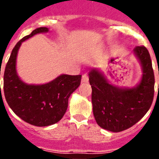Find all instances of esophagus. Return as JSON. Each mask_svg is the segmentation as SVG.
Instances as JSON below:
<instances>
[{"label": "esophagus", "mask_w": 159, "mask_h": 159, "mask_svg": "<svg viewBox=\"0 0 159 159\" xmlns=\"http://www.w3.org/2000/svg\"><path fill=\"white\" fill-rule=\"evenodd\" d=\"M88 82V76L87 74H83L82 77V82Z\"/></svg>", "instance_id": "obj_1"}]
</instances>
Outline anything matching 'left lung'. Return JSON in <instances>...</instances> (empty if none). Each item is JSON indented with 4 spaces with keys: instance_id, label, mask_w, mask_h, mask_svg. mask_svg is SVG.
Segmentation results:
<instances>
[{
    "instance_id": "1",
    "label": "left lung",
    "mask_w": 159,
    "mask_h": 159,
    "mask_svg": "<svg viewBox=\"0 0 159 159\" xmlns=\"http://www.w3.org/2000/svg\"><path fill=\"white\" fill-rule=\"evenodd\" d=\"M134 53L143 71L140 82L136 87H116L97 68L88 74L95 120L106 130L120 132L130 128L143 118L153 102L154 73L150 55L144 46L135 47Z\"/></svg>"
}]
</instances>
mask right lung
<instances>
[{"label":"right lung","instance_id":"add662e5","mask_svg":"<svg viewBox=\"0 0 159 159\" xmlns=\"http://www.w3.org/2000/svg\"><path fill=\"white\" fill-rule=\"evenodd\" d=\"M48 31L46 27L37 28L19 41L4 72V94L9 106L24 121L35 126L51 125L62 118L68 98L79 87L82 77V75L62 74L42 85L27 84L21 81L16 72V57L21 43L34 34Z\"/></svg>","mask_w":159,"mask_h":159}]
</instances>
